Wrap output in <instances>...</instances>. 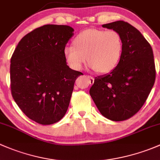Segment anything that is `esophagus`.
Segmentation results:
<instances>
[{"label":"esophagus","mask_w":160,"mask_h":160,"mask_svg":"<svg viewBox=\"0 0 160 160\" xmlns=\"http://www.w3.org/2000/svg\"><path fill=\"white\" fill-rule=\"evenodd\" d=\"M88 78H89L90 84L93 83V82H94V78H93V77H92V76H88Z\"/></svg>","instance_id":"obj_1"}]
</instances>
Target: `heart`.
<instances>
[{"instance_id": "b5f03b06", "label": "heart", "mask_w": 160, "mask_h": 160, "mask_svg": "<svg viewBox=\"0 0 160 160\" xmlns=\"http://www.w3.org/2000/svg\"><path fill=\"white\" fill-rule=\"evenodd\" d=\"M74 47H65L63 55L72 68L80 70L85 60L98 73L112 72L122 57L123 42L114 30L91 28L83 31L73 40Z\"/></svg>"}]
</instances>
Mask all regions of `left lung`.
Wrapping results in <instances>:
<instances>
[{
  "instance_id": "obj_1",
  "label": "left lung",
  "mask_w": 160,
  "mask_h": 160,
  "mask_svg": "<svg viewBox=\"0 0 160 160\" xmlns=\"http://www.w3.org/2000/svg\"><path fill=\"white\" fill-rule=\"evenodd\" d=\"M102 27L119 33L122 54L111 72L95 78L89 93L103 116L124 121L139 112L153 87V52L142 34L129 23L118 21Z\"/></svg>"
}]
</instances>
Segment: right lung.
<instances>
[{"mask_svg": "<svg viewBox=\"0 0 160 160\" xmlns=\"http://www.w3.org/2000/svg\"><path fill=\"white\" fill-rule=\"evenodd\" d=\"M68 25L46 24L26 34L11 58L14 100L29 118L42 125L62 119L82 72L67 65L64 48L74 35Z\"/></svg>", "mask_w": 160, "mask_h": 160, "instance_id": "obj_1", "label": "right lung"}]
</instances>
